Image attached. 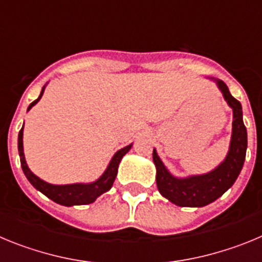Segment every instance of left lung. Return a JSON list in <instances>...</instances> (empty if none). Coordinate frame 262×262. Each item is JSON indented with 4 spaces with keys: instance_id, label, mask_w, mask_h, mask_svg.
Listing matches in <instances>:
<instances>
[{
    "instance_id": "obj_1",
    "label": "left lung",
    "mask_w": 262,
    "mask_h": 262,
    "mask_svg": "<svg viewBox=\"0 0 262 262\" xmlns=\"http://www.w3.org/2000/svg\"><path fill=\"white\" fill-rule=\"evenodd\" d=\"M223 94L227 105L232 108V135L226 159L211 172L176 177L169 172L154 148V163L156 166V184L160 194L181 207H203L223 195L239 177L247 154V128L243 122L242 103L231 96L222 80L210 77Z\"/></svg>"
}]
</instances>
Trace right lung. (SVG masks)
I'll use <instances>...</instances> for the list:
<instances>
[{
  "label": "right lung",
  "mask_w": 262,
  "mask_h": 262,
  "mask_svg": "<svg viewBox=\"0 0 262 262\" xmlns=\"http://www.w3.org/2000/svg\"><path fill=\"white\" fill-rule=\"evenodd\" d=\"M45 89L46 85L41 89L40 96L38 97V99H35L34 102L30 103L27 111L39 102V99L41 98V96L45 93ZM131 147H133V144L127 145V147L122 148V149L115 152L114 156L111 157L107 168L105 169V172L102 173L101 177L97 178L96 181L89 182V184L78 182V184L69 185H53L50 184V182L43 181L41 178H39L38 176L34 174L30 170L29 165L26 163V159H25V152H23V127L20 128L19 134H18V152H19L20 166H22L23 173H25L26 178L30 181V184L35 187L36 190H39L40 193L45 194L46 196H48L50 200H52L53 202L67 206V207L93 203L99 195H102L103 193L110 190L111 186H113V184L115 181V177L118 174V166H119L120 160L123 159V156L131 149Z\"/></svg>",
  "instance_id": "obj_1"
}]
</instances>
